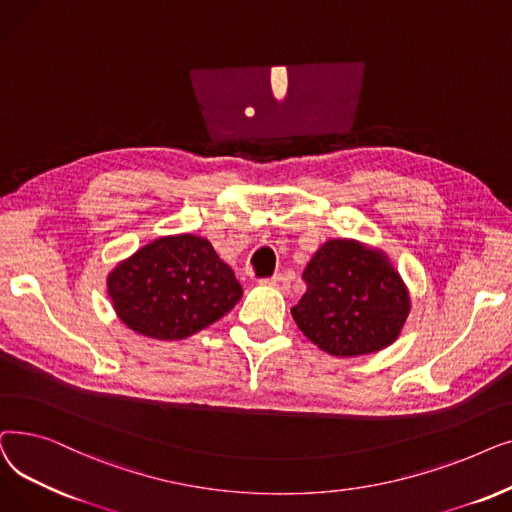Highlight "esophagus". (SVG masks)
Returning a JSON list of instances; mask_svg holds the SVG:
<instances>
[{"label":"esophagus","instance_id":"esophagus-1","mask_svg":"<svg viewBox=\"0 0 512 512\" xmlns=\"http://www.w3.org/2000/svg\"><path fill=\"white\" fill-rule=\"evenodd\" d=\"M262 283L264 285H273L277 289H287L289 287V279L285 275H281V273H277V275H273L269 279H262Z\"/></svg>","mask_w":512,"mask_h":512}]
</instances>
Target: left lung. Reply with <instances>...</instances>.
<instances>
[{
	"label": "left lung",
	"mask_w": 512,
	"mask_h": 512,
	"mask_svg": "<svg viewBox=\"0 0 512 512\" xmlns=\"http://www.w3.org/2000/svg\"><path fill=\"white\" fill-rule=\"evenodd\" d=\"M302 279L306 294L291 316L312 344L331 356H362L396 342L410 298L383 252L354 239H329Z\"/></svg>",
	"instance_id": "obj_1"
}]
</instances>
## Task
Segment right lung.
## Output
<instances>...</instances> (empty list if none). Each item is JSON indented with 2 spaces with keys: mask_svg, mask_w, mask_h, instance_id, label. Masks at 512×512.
Listing matches in <instances>:
<instances>
[{
  "mask_svg": "<svg viewBox=\"0 0 512 512\" xmlns=\"http://www.w3.org/2000/svg\"><path fill=\"white\" fill-rule=\"evenodd\" d=\"M118 319L154 339H185L225 316L243 289L198 235L154 239L108 275Z\"/></svg>",
  "mask_w": 512,
  "mask_h": 512,
  "instance_id": "obj_1",
  "label": "right lung"
}]
</instances>
